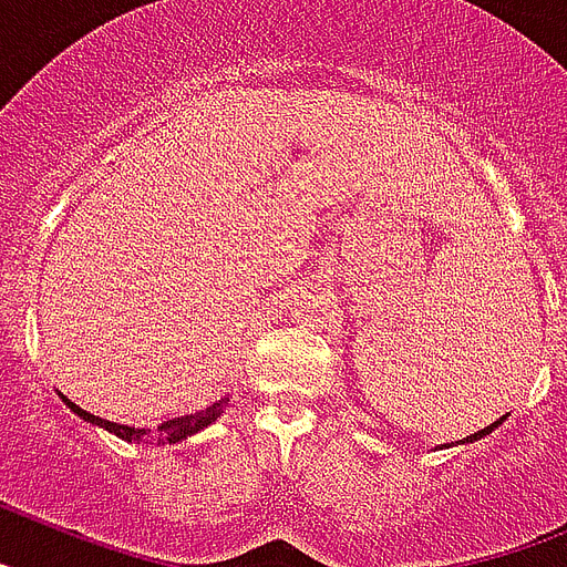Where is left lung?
<instances>
[{
	"label": "left lung",
	"mask_w": 567,
	"mask_h": 567,
	"mask_svg": "<svg viewBox=\"0 0 567 567\" xmlns=\"http://www.w3.org/2000/svg\"><path fill=\"white\" fill-rule=\"evenodd\" d=\"M495 425H502V420H495V423H493V425H486V429H481V432L470 434V437H463V443H470V441H478V437H484V434H489V432H493Z\"/></svg>",
	"instance_id": "8db88e82"
}]
</instances>
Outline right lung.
Wrapping results in <instances>:
<instances>
[{"label":"right lung","instance_id":"right-lung-1","mask_svg":"<svg viewBox=\"0 0 567 567\" xmlns=\"http://www.w3.org/2000/svg\"><path fill=\"white\" fill-rule=\"evenodd\" d=\"M63 402L69 405V409L78 414V417H83L86 423H95V425H104L106 432L118 434L121 441H158V443H179L185 441V437H190V434H196L199 429H205L208 423H214V420L223 414V409H226L228 400H219L214 402V405H208V409L203 411H194V414H185V417H173V420H165V423H158L156 429H133V425H121V423H112V420H101L95 417V414H89V411H83L81 405H74L72 400Z\"/></svg>","mask_w":567,"mask_h":567}]
</instances>
